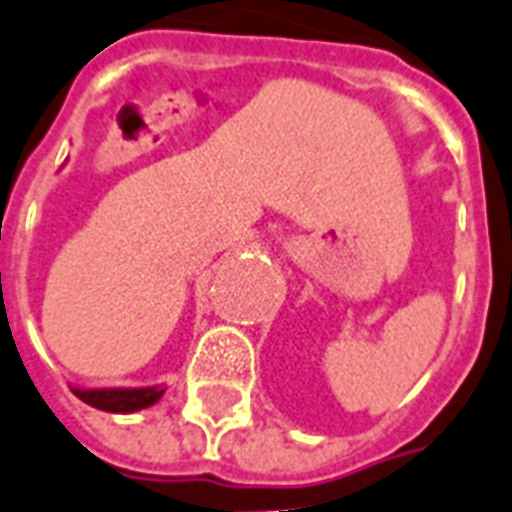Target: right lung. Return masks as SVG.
I'll return each instance as SVG.
<instances>
[{
	"mask_svg": "<svg viewBox=\"0 0 512 512\" xmlns=\"http://www.w3.org/2000/svg\"><path fill=\"white\" fill-rule=\"evenodd\" d=\"M72 392L83 403L99 408L107 413H134L142 408H150L163 397L166 386H101V389H85V386H72Z\"/></svg>",
	"mask_w": 512,
	"mask_h": 512,
	"instance_id": "right-lung-1",
	"label": "right lung"
}]
</instances>
